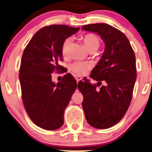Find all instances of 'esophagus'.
Masks as SVG:
<instances>
[{
    "instance_id": "1",
    "label": "esophagus",
    "mask_w": 152,
    "mask_h": 152,
    "mask_svg": "<svg viewBox=\"0 0 152 152\" xmlns=\"http://www.w3.org/2000/svg\"><path fill=\"white\" fill-rule=\"evenodd\" d=\"M82 79V77L81 76H76V81H77V83L79 81H81V80Z\"/></svg>"
}]
</instances>
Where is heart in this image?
<instances>
[{
	"label": "heart",
	"mask_w": 152,
	"mask_h": 152,
	"mask_svg": "<svg viewBox=\"0 0 152 152\" xmlns=\"http://www.w3.org/2000/svg\"><path fill=\"white\" fill-rule=\"evenodd\" d=\"M83 42L86 46V49L88 51H92V50H96L100 46V40L96 35L94 34H86L82 37ZM71 42V38H66L62 43L61 51L63 55L64 56L68 55L69 53V46H70ZM70 70L75 74L78 75H84L86 74L89 69L91 68V64L88 61L86 62H80L76 61L71 64L70 66Z\"/></svg>",
	"instance_id": "b5f03b06"
}]
</instances>
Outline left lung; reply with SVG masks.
<instances>
[{"label":"left lung","mask_w":152,"mask_h":152,"mask_svg":"<svg viewBox=\"0 0 152 152\" xmlns=\"http://www.w3.org/2000/svg\"><path fill=\"white\" fill-rule=\"evenodd\" d=\"M82 30L98 34L105 43L90 75L98 83L91 84L84 78L78 83L83 96L82 107L91 126L108 129L121 121L130 105L137 79L135 54L124 34L109 24H89ZM102 81L104 85L98 89Z\"/></svg>","instance_id":"obj_1"}]
</instances>
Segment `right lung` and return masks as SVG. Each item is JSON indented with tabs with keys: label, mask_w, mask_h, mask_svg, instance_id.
<instances>
[{
	"label": "right lung",
	"mask_w": 152,
	"mask_h": 152,
	"mask_svg": "<svg viewBox=\"0 0 152 152\" xmlns=\"http://www.w3.org/2000/svg\"><path fill=\"white\" fill-rule=\"evenodd\" d=\"M80 28L66 25L45 26L37 31L23 53L19 71L22 100L30 118L46 130L58 129L64 122V111L77 87L71 74L56 84L51 74L63 71L62 43Z\"/></svg>",
	"instance_id": "add662e5"
}]
</instances>
